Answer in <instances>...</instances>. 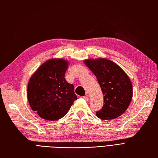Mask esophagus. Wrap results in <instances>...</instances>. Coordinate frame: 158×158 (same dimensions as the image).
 Listing matches in <instances>:
<instances>
[{
    "label": "esophagus",
    "mask_w": 158,
    "mask_h": 158,
    "mask_svg": "<svg viewBox=\"0 0 158 158\" xmlns=\"http://www.w3.org/2000/svg\"><path fill=\"white\" fill-rule=\"evenodd\" d=\"M82 98L84 99V100H86V101H88V99H89V98H88V96H84V97H82Z\"/></svg>",
    "instance_id": "34e87169"
}]
</instances>
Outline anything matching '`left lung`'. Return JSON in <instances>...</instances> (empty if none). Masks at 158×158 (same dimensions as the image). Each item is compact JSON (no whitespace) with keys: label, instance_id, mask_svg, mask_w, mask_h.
I'll return each instance as SVG.
<instances>
[{"label":"left lung","instance_id":"1","mask_svg":"<svg viewBox=\"0 0 158 158\" xmlns=\"http://www.w3.org/2000/svg\"><path fill=\"white\" fill-rule=\"evenodd\" d=\"M84 63L96 76L104 95L102 108L97 116L102 120L117 118L127 109L133 97V86L126 73L113 61L87 60Z\"/></svg>","mask_w":158,"mask_h":158}]
</instances>
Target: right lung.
Listing matches in <instances>:
<instances>
[{"mask_svg":"<svg viewBox=\"0 0 158 158\" xmlns=\"http://www.w3.org/2000/svg\"><path fill=\"white\" fill-rule=\"evenodd\" d=\"M68 65L61 59L48 60L29 80L27 98L31 108L46 120L62 118L77 99L74 85L64 78Z\"/></svg>","mask_w":158,"mask_h":158,"instance_id":"1","label":"right lung"}]
</instances>
